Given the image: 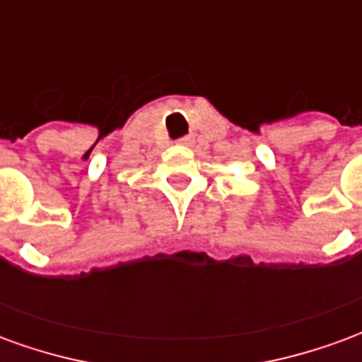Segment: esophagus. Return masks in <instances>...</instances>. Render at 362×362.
Here are the masks:
<instances>
[{
    "label": "esophagus",
    "mask_w": 362,
    "mask_h": 362,
    "mask_svg": "<svg viewBox=\"0 0 362 362\" xmlns=\"http://www.w3.org/2000/svg\"><path fill=\"white\" fill-rule=\"evenodd\" d=\"M192 141H194V139H192V137H182L180 141V145H192Z\"/></svg>",
    "instance_id": "1"
}]
</instances>
